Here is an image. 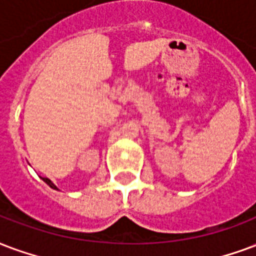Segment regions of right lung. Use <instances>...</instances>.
<instances>
[{"mask_svg":"<svg viewBox=\"0 0 256 256\" xmlns=\"http://www.w3.org/2000/svg\"><path fill=\"white\" fill-rule=\"evenodd\" d=\"M42 179H43V182H44V183H47V184H48L51 188H54V190H58V187H56V184H54V183H52L50 179H48V178H42Z\"/></svg>","mask_w":256,"mask_h":256,"instance_id":"1","label":"right lung"}]
</instances>
